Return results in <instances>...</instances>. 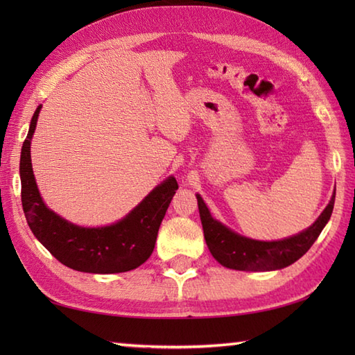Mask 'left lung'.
<instances>
[{"label": "left lung", "mask_w": 355, "mask_h": 355, "mask_svg": "<svg viewBox=\"0 0 355 355\" xmlns=\"http://www.w3.org/2000/svg\"><path fill=\"white\" fill-rule=\"evenodd\" d=\"M197 200L205 239L214 258L221 266L233 270L268 271L288 267L310 250V247L318 239L325 224L329 221L331 214H333L336 191L329 205L311 227L291 238L268 241V243L267 241L248 239L232 232L221 223L214 220L200 195H197Z\"/></svg>", "instance_id": "1"}]
</instances>
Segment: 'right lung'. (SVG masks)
Here are the masks:
<instances>
[{"label":"right lung","instance_id":"obj_1","mask_svg":"<svg viewBox=\"0 0 355 355\" xmlns=\"http://www.w3.org/2000/svg\"><path fill=\"white\" fill-rule=\"evenodd\" d=\"M37 107L22 143L19 173L21 201L28 227L37 241L64 266L84 273H123L137 268L154 252L157 233L178 183L173 177L157 186L122 221L107 227H79L47 209L37 191L30 140L33 137Z\"/></svg>","mask_w":355,"mask_h":355}]
</instances>
